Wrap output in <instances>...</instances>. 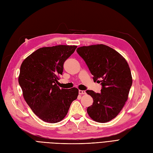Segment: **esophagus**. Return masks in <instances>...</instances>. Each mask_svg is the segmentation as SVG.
<instances>
[{
  "mask_svg": "<svg viewBox=\"0 0 153 153\" xmlns=\"http://www.w3.org/2000/svg\"><path fill=\"white\" fill-rule=\"evenodd\" d=\"M79 93L80 95H85L86 91L85 90H79Z\"/></svg>",
  "mask_w": 153,
  "mask_h": 153,
  "instance_id": "34e87169",
  "label": "esophagus"
}]
</instances>
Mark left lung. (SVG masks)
<instances>
[{
  "label": "left lung",
  "mask_w": 153,
  "mask_h": 153,
  "mask_svg": "<svg viewBox=\"0 0 153 153\" xmlns=\"http://www.w3.org/2000/svg\"><path fill=\"white\" fill-rule=\"evenodd\" d=\"M77 52L86 63L93 81L102 85L100 93H86L93 99L88 115L98 123H106L119 114L128 99L132 77L128 64L114 49L103 44L82 46Z\"/></svg>",
  "instance_id": "left-lung-1"
}]
</instances>
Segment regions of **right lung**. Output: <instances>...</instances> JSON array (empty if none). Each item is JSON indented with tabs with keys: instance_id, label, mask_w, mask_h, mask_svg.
<instances>
[{
	"instance_id": "obj_1",
	"label": "right lung",
	"mask_w": 153,
	"mask_h": 153,
	"mask_svg": "<svg viewBox=\"0 0 153 153\" xmlns=\"http://www.w3.org/2000/svg\"><path fill=\"white\" fill-rule=\"evenodd\" d=\"M76 48L58 45L39 48L22 63L18 82L23 97L34 114L44 121H62L77 98V88L60 89L56 85L64 62Z\"/></svg>"
}]
</instances>
